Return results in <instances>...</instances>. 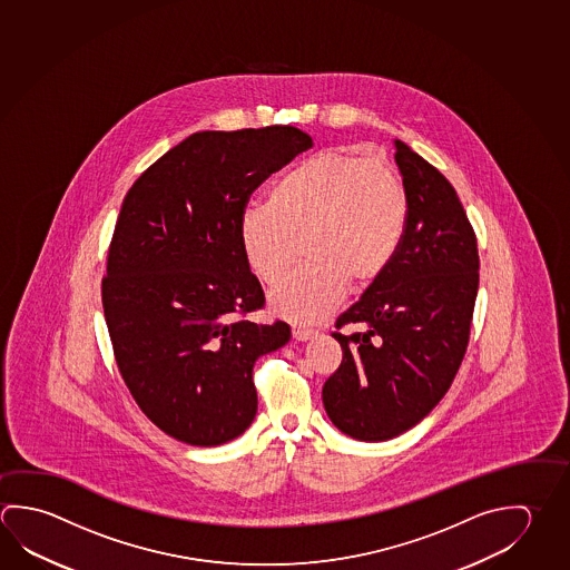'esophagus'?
Listing matches in <instances>:
<instances>
[{
  "instance_id": "obj_1",
  "label": "esophagus",
  "mask_w": 570,
  "mask_h": 570,
  "mask_svg": "<svg viewBox=\"0 0 570 570\" xmlns=\"http://www.w3.org/2000/svg\"><path fill=\"white\" fill-rule=\"evenodd\" d=\"M316 334H318V330L306 328V326H292V336L296 340H302V342L314 338Z\"/></svg>"
}]
</instances>
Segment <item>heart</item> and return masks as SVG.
Segmentation results:
<instances>
[{"label":"heart","mask_w":570,"mask_h":570,"mask_svg":"<svg viewBox=\"0 0 570 570\" xmlns=\"http://www.w3.org/2000/svg\"><path fill=\"white\" fill-rule=\"evenodd\" d=\"M409 198L394 166L342 150L320 151L274 181L266 204L240 216V242L252 271L268 286L284 316L314 322L338 304L346 282L368 286L399 252Z\"/></svg>","instance_id":"1"}]
</instances>
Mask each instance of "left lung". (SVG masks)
Segmentation results:
<instances>
[{"label": "left lung", "instance_id": "obj_1", "mask_svg": "<svg viewBox=\"0 0 570 570\" xmlns=\"http://www.w3.org/2000/svg\"><path fill=\"white\" fill-rule=\"evenodd\" d=\"M409 198L396 256L336 320L338 370L322 389L324 409L352 439L380 442L416 426L444 399L469 346L479 292V248L462 202L442 174L394 141Z\"/></svg>", "mask_w": 570, "mask_h": 570}]
</instances>
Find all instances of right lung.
Segmentation results:
<instances>
[{"mask_svg": "<svg viewBox=\"0 0 570 570\" xmlns=\"http://www.w3.org/2000/svg\"><path fill=\"white\" fill-rule=\"evenodd\" d=\"M312 148L294 126L196 131L134 181L116 222L101 304L121 379L171 439L218 446L258 410L252 368L289 326L264 308L240 242L252 191Z\"/></svg>", "mask_w": 570, "mask_h": 570, "instance_id": "add662e5", "label": "right lung"}]
</instances>
